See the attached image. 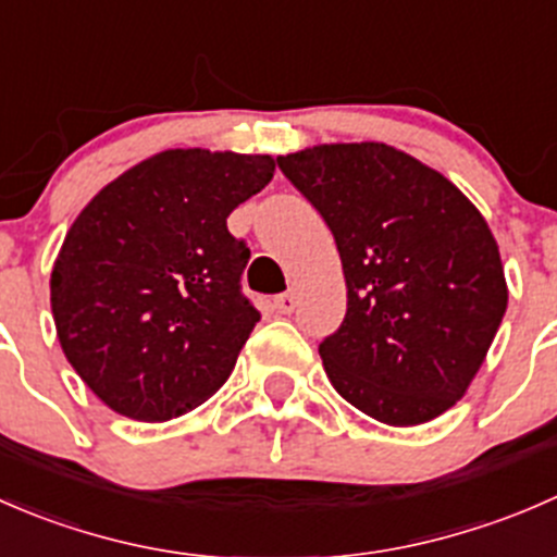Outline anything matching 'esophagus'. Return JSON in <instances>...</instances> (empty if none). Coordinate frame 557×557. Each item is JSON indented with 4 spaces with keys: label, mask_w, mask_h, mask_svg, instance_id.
Here are the masks:
<instances>
[{
    "label": "esophagus",
    "mask_w": 557,
    "mask_h": 557,
    "mask_svg": "<svg viewBox=\"0 0 557 557\" xmlns=\"http://www.w3.org/2000/svg\"><path fill=\"white\" fill-rule=\"evenodd\" d=\"M296 305H299V296H296V290H288V294L274 296V301H272L274 312H280V314H290L296 310Z\"/></svg>",
    "instance_id": "1"
}]
</instances>
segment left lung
Segmentation results:
<instances>
[{
	"label": "left lung",
	"instance_id": "obj_1",
	"mask_svg": "<svg viewBox=\"0 0 557 557\" xmlns=\"http://www.w3.org/2000/svg\"><path fill=\"white\" fill-rule=\"evenodd\" d=\"M277 166L323 215L347 312L320 342L345 401L387 425L440 418L466 393L507 312L485 218L436 170L385 143L314 145Z\"/></svg>",
	"mask_w": 557,
	"mask_h": 557
}]
</instances>
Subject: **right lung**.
<instances>
[{"label":"right lung","mask_w":557,"mask_h":557,"mask_svg":"<svg viewBox=\"0 0 557 557\" xmlns=\"http://www.w3.org/2000/svg\"><path fill=\"white\" fill-rule=\"evenodd\" d=\"M272 174V156L164 150L72 223L50 272L55 334L117 414L180 418L228 380L261 314L239 285L250 250L226 218Z\"/></svg>","instance_id":"obj_1"}]
</instances>
